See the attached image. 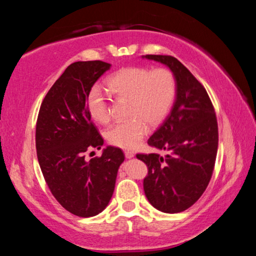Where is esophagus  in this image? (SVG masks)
Here are the masks:
<instances>
[{
  "mask_svg": "<svg viewBox=\"0 0 256 256\" xmlns=\"http://www.w3.org/2000/svg\"><path fill=\"white\" fill-rule=\"evenodd\" d=\"M125 157H126L128 159H131V158H133L134 157V154H134V152H132V151H125Z\"/></svg>",
  "mask_w": 256,
  "mask_h": 256,
  "instance_id": "esophagus-1",
  "label": "esophagus"
}]
</instances>
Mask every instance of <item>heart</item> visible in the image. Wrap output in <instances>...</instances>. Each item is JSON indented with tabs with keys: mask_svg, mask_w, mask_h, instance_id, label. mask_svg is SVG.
Instances as JSON below:
<instances>
[{
	"mask_svg": "<svg viewBox=\"0 0 256 256\" xmlns=\"http://www.w3.org/2000/svg\"><path fill=\"white\" fill-rule=\"evenodd\" d=\"M107 88L118 99L128 100V120L112 124L106 136L110 144L133 149L140 144L150 126H157L166 118L176 97V79L168 68H124L107 80ZM86 112L98 123L110 120L107 98L99 86H94L86 98Z\"/></svg>",
	"mask_w": 256,
	"mask_h": 256,
	"instance_id": "heart-1",
	"label": "heart"
}]
</instances>
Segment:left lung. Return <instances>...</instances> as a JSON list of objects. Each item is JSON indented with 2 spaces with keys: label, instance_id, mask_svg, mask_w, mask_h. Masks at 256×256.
<instances>
[{
  "label": "left lung",
  "instance_id": "1",
  "mask_svg": "<svg viewBox=\"0 0 256 256\" xmlns=\"http://www.w3.org/2000/svg\"><path fill=\"white\" fill-rule=\"evenodd\" d=\"M142 58L166 66L176 79L170 115L148 140L150 146L168 154L136 158L148 166L144 188L151 206L177 214L193 206L209 184L218 150V124L204 86L178 60L168 55Z\"/></svg>",
  "mask_w": 256,
  "mask_h": 256
}]
</instances>
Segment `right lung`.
Segmentation results:
<instances>
[{
	"mask_svg": "<svg viewBox=\"0 0 256 256\" xmlns=\"http://www.w3.org/2000/svg\"><path fill=\"white\" fill-rule=\"evenodd\" d=\"M102 60L74 62L66 68L42 102L36 125V150L52 194L64 209L82 218L105 209L114 193L124 154L108 146L102 157L84 159L104 140L86 112V98L110 68Z\"/></svg>",
	"mask_w": 256,
	"mask_h": 256,
	"instance_id": "1",
	"label": "right lung"
}]
</instances>
